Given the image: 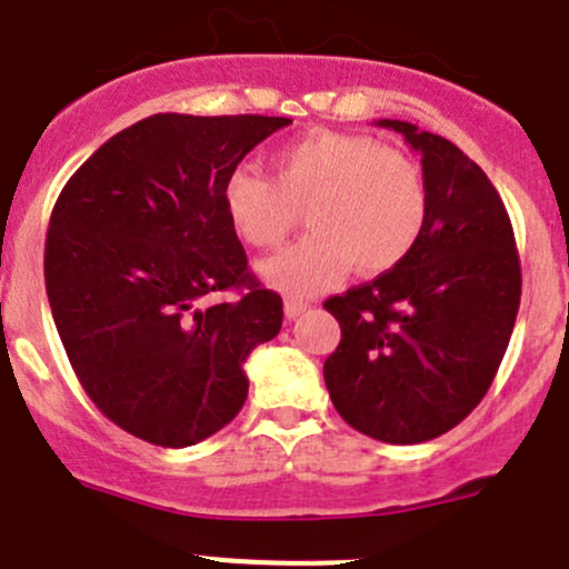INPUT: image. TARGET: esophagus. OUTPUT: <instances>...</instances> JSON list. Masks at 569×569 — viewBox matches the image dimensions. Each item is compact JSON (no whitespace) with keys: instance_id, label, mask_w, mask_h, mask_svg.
Returning a JSON list of instances; mask_svg holds the SVG:
<instances>
[{"instance_id":"esophagus-1","label":"esophagus","mask_w":569,"mask_h":569,"mask_svg":"<svg viewBox=\"0 0 569 569\" xmlns=\"http://www.w3.org/2000/svg\"><path fill=\"white\" fill-rule=\"evenodd\" d=\"M307 307H309V301H303V298H296V296L284 298V315L290 320L298 318L301 312H307Z\"/></svg>"}]
</instances>
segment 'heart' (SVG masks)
Here are the masks:
<instances>
[{
	"label": "heart",
	"instance_id": "b5f03b06",
	"mask_svg": "<svg viewBox=\"0 0 569 569\" xmlns=\"http://www.w3.org/2000/svg\"><path fill=\"white\" fill-rule=\"evenodd\" d=\"M223 212L254 249H277L307 216L309 234L260 266L287 296H312L351 268L381 277L401 266L426 232L429 184L412 157L368 134L318 129L273 154V179L238 168L223 179Z\"/></svg>",
	"mask_w": 569,
	"mask_h": 569
}]
</instances>
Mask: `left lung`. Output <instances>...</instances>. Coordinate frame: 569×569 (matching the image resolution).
<instances>
[{
	"mask_svg": "<svg viewBox=\"0 0 569 569\" xmlns=\"http://www.w3.org/2000/svg\"><path fill=\"white\" fill-rule=\"evenodd\" d=\"M420 154L429 221L418 249L373 282L326 298L340 346L326 390L348 426L415 446L462 423L500 368L517 307L520 257L487 173L451 140L381 118Z\"/></svg>",
	"mask_w": 569,
	"mask_h": 569,
	"instance_id": "left-lung-1",
	"label": "left lung"
}]
</instances>
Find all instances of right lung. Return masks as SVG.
Here are the masks:
<instances>
[{
  "label": "right lung",
  "instance_id": "obj_1",
  "mask_svg": "<svg viewBox=\"0 0 569 569\" xmlns=\"http://www.w3.org/2000/svg\"><path fill=\"white\" fill-rule=\"evenodd\" d=\"M287 123L157 112L60 190L43 251L54 326L99 412L151 446L221 431L249 396L243 362L282 329V296L249 271L221 190Z\"/></svg>",
  "mask_w": 569,
  "mask_h": 569
}]
</instances>
